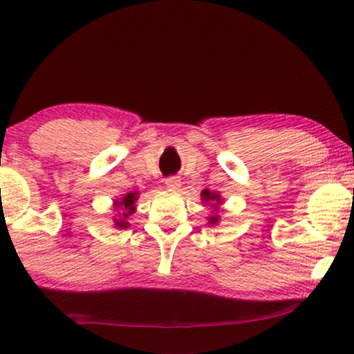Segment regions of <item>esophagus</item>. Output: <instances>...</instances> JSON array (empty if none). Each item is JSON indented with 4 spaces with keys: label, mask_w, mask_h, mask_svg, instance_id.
I'll return each instance as SVG.
<instances>
[{
    "label": "esophagus",
    "mask_w": 354,
    "mask_h": 354,
    "mask_svg": "<svg viewBox=\"0 0 354 354\" xmlns=\"http://www.w3.org/2000/svg\"><path fill=\"white\" fill-rule=\"evenodd\" d=\"M165 183H166V188H168L169 191H178L181 188V180L178 176L168 178Z\"/></svg>",
    "instance_id": "1"
}]
</instances>
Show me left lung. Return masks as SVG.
<instances>
[{
	"instance_id": "obj_1",
	"label": "left lung",
	"mask_w": 354,
	"mask_h": 354,
	"mask_svg": "<svg viewBox=\"0 0 354 354\" xmlns=\"http://www.w3.org/2000/svg\"><path fill=\"white\" fill-rule=\"evenodd\" d=\"M201 201L206 203V205H209L211 208H213V213H211L208 216V225L209 226H216L219 223V219H221V216L218 214L219 206H221V203H223L221 194H219L218 191L203 189L201 191Z\"/></svg>"
}]
</instances>
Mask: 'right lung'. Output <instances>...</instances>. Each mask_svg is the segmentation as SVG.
I'll return each instance as SVG.
<instances>
[{
    "mask_svg": "<svg viewBox=\"0 0 354 354\" xmlns=\"http://www.w3.org/2000/svg\"><path fill=\"white\" fill-rule=\"evenodd\" d=\"M138 198H140L138 191H129V193L121 194L120 198L113 200V211H115V216L111 218L113 228L126 230L131 226L129 219L136 213Z\"/></svg>",
    "mask_w": 354,
    "mask_h": 354,
    "instance_id": "right-lung-1",
    "label": "right lung"
}]
</instances>
